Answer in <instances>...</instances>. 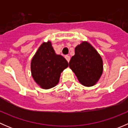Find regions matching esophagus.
<instances>
[{"instance_id":"obj_1","label":"esophagus","mask_w":128,"mask_h":128,"mask_svg":"<svg viewBox=\"0 0 128 128\" xmlns=\"http://www.w3.org/2000/svg\"><path fill=\"white\" fill-rule=\"evenodd\" d=\"M65 58H66V60H68V62H69V60H70V56H68V55H66V56H65Z\"/></svg>"}]
</instances>
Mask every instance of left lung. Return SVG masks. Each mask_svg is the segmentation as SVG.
<instances>
[{
	"label": "left lung",
	"mask_w": 128,
	"mask_h": 128,
	"mask_svg": "<svg viewBox=\"0 0 128 128\" xmlns=\"http://www.w3.org/2000/svg\"><path fill=\"white\" fill-rule=\"evenodd\" d=\"M69 68L81 84L94 86L103 72V60L100 55L88 42L84 41L75 48V55L70 59Z\"/></svg>",
	"instance_id": "1"
}]
</instances>
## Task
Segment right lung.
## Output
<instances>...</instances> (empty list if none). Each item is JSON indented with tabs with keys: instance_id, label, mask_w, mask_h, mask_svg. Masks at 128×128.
I'll use <instances>...</instances> for the list:
<instances>
[{
	"instance_id": "add662e5",
	"label": "right lung",
	"mask_w": 128,
	"mask_h": 128,
	"mask_svg": "<svg viewBox=\"0 0 128 128\" xmlns=\"http://www.w3.org/2000/svg\"><path fill=\"white\" fill-rule=\"evenodd\" d=\"M69 66L63 56L55 53L50 41L43 42L31 62V70L34 81L44 89L58 84L60 73Z\"/></svg>"
}]
</instances>
